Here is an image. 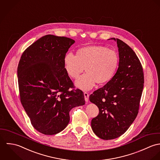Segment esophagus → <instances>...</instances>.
Listing matches in <instances>:
<instances>
[{
  "instance_id": "obj_1",
  "label": "esophagus",
  "mask_w": 160,
  "mask_h": 160,
  "mask_svg": "<svg viewBox=\"0 0 160 160\" xmlns=\"http://www.w3.org/2000/svg\"><path fill=\"white\" fill-rule=\"evenodd\" d=\"M84 97H85V100L86 102L88 101V98H89V95L87 92L84 93Z\"/></svg>"
}]
</instances>
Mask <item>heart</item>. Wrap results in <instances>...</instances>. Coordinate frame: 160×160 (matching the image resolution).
Masks as SVG:
<instances>
[{"mask_svg": "<svg viewBox=\"0 0 160 160\" xmlns=\"http://www.w3.org/2000/svg\"><path fill=\"white\" fill-rule=\"evenodd\" d=\"M64 64L65 72L73 79H77L85 68L87 73L75 82V85L83 90H89L96 83L104 85L113 78L119 67V56L114 49L89 46L78 49L76 56L67 54Z\"/></svg>", "mask_w": 160, "mask_h": 160, "instance_id": "1", "label": "heart"}]
</instances>
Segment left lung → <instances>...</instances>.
<instances>
[{
    "label": "left lung",
    "instance_id": "left-lung-1",
    "mask_svg": "<svg viewBox=\"0 0 160 160\" xmlns=\"http://www.w3.org/2000/svg\"><path fill=\"white\" fill-rule=\"evenodd\" d=\"M117 41L119 64L113 78L90 96L99 114L92 120L93 132L103 140L124 134L135 119L144 83L142 64L135 52L119 39Z\"/></svg>",
    "mask_w": 160,
    "mask_h": 160
}]
</instances>
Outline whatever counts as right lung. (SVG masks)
Masks as SVG:
<instances>
[{
	"instance_id": "add662e5",
	"label": "right lung",
	"mask_w": 160,
	"mask_h": 160,
	"mask_svg": "<svg viewBox=\"0 0 160 160\" xmlns=\"http://www.w3.org/2000/svg\"><path fill=\"white\" fill-rule=\"evenodd\" d=\"M75 42L67 37L44 36L22 54L17 68L22 104L33 128L54 135L68 125L69 112L85 104L84 95L64 68V59Z\"/></svg>"
}]
</instances>
